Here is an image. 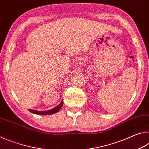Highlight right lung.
<instances>
[{"label": "right lung", "instance_id": "right-lung-1", "mask_svg": "<svg viewBox=\"0 0 149 149\" xmlns=\"http://www.w3.org/2000/svg\"><path fill=\"white\" fill-rule=\"evenodd\" d=\"M63 100H62V102L60 103V104L54 108H52L51 110H47V111H37V110H31V109H29V112H31L33 114H38V115H49V114H54V113H56L57 112L60 110V108H62V105H63Z\"/></svg>", "mask_w": 149, "mask_h": 149}]
</instances>
